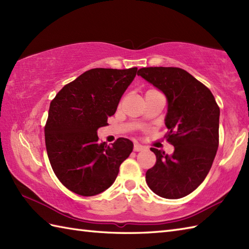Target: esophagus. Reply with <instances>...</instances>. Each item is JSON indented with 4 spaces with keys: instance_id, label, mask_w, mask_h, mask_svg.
<instances>
[{
    "instance_id": "esophagus-1",
    "label": "esophagus",
    "mask_w": 249,
    "mask_h": 249,
    "mask_svg": "<svg viewBox=\"0 0 249 249\" xmlns=\"http://www.w3.org/2000/svg\"><path fill=\"white\" fill-rule=\"evenodd\" d=\"M145 149V147L143 145H141L139 143H135L134 145V151L135 152H140V151H143Z\"/></svg>"
}]
</instances>
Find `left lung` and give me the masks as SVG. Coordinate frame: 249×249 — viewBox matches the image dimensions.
Instances as JSON below:
<instances>
[{
    "label": "left lung",
    "mask_w": 249,
    "mask_h": 249,
    "mask_svg": "<svg viewBox=\"0 0 249 249\" xmlns=\"http://www.w3.org/2000/svg\"><path fill=\"white\" fill-rule=\"evenodd\" d=\"M138 76L160 89L168 99L165 124L172 155L152 147L154 167L145 181L153 193L179 199L193 193L208 176L219 143V107L203 83L178 67H144Z\"/></svg>",
    "instance_id": "8db88e82"
}]
</instances>
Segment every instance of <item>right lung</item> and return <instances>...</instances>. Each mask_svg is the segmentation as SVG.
I'll use <instances>...</instances> for the list:
<instances>
[{"label":"right lung","instance_id":"obj_1","mask_svg":"<svg viewBox=\"0 0 249 249\" xmlns=\"http://www.w3.org/2000/svg\"><path fill=\"white\" fill-rule=\"evenodd\" d=\"M137 67L93 68L63 87L51 100L45 125L47 154L60 182L71 192L91 197L109 188L133 142L119 138L109 146L97 129L108 125Z\"/></svg>","mask_w":249,"mask_h":249}]
</instances>
